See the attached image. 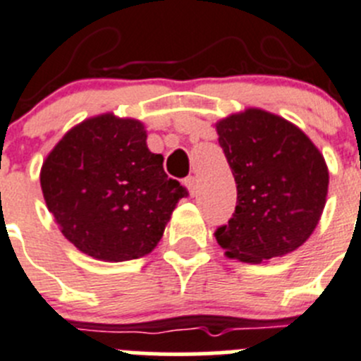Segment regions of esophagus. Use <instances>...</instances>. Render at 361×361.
Returning a JSON list of instances; mask_svg holds the SVG:
<instances>
[{"mask_svg":"<svg viewBox=\"0 0 361 361\" xmlns=\"http://www.w3.org/2000/svg\"><path fill=\"white\" fill-rule=\"evenodd\" d=\"M185 185L188 187V192H190V196H196L197 192V180L194 176L185 178Z\"/></svg>","mask_w":361,"mask_h":361,"instance_id":"obj_1","label":"esophagus"}]
</instances>
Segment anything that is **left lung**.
I'll list each match as a JSON object with an SVG mask.
<instances>
[{"instance_id":"left-lung-1","label":"left lung","mask_w":361,"mask_h":361,"mask_svg":"<svg viewBox=\"0 0 361 361\" xmlns=\"http://www.w3.org/2000/svg\"><path fill=\"white\" fill-rule=\"evenodd\" d=\"M237 183V207L215 238L226 257L260 264L295 251L319 224L328 196L324 157L295 124L247 109L215 124Z\"/></svg>"}]
</instances>
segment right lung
I'll list each match as a JSON object with an SVG mask.
<instances>
[{"mask_svg": "<svg viewBox=\"0 0 361 361\" xmlns=\"http://www.w3.org/2000/svg\"><path fill=\"white\" fill-rule=\"evenodd\" d=\"M140 121L114 114L67 131L40 169L44 200L63 237L96 260L126 262L157 247L188 194L147 149Z\"/></svg>", "mask_w": 361, "mask_h": 361, "instance_id": "add662e5", "label": "right lung"}]
</instances>
